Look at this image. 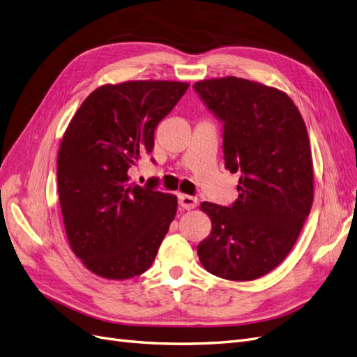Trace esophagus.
<instances>
[{
	"instance_id": "obj_1",
	"label": "esophagus",
	"mask_w": 357,
	"mask_h": 357,
	"mask_svg": "<svg viewBox=\"0 0 357 357\" xmlns=\"http://www.w3.org/2000/svg\"><path fill=\"white\" fill-rule=\"evenodd\" d=\"M198 204V199L193 198V197H189V195H178V205L183 208V210H193L197 207Z\"/></svg>"
}]
</instances>
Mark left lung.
Segmentation results:
<instances>
[{
  "mask_svg": "<svg viewBox=\"0 0 357 357\" xmlns=\"http://www.w3.org/2000/svg\"><path fill=\"white\" fill-rule=\"evenodd\" d=\"M201 100L223 122L225 167L240 172L231 207L202 202L210 235L198 245L215 277L250 282L290 253L314 199L310 138L287 93L247 79L201 80Z\"/></svg>",
  "mask_w": 357,
  "mask_h": 357,
  "instance_id": "8db88e82",
  "label": "left lung"
}]
</instances>
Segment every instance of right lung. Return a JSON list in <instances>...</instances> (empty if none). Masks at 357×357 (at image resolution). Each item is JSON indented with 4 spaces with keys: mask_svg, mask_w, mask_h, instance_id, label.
<instances>
[{
    "mask_svg": "<svg viewBox=\"0 0 357 357\" xmlns=\"http://www.w3.org/2000/svg\"><path fill=\"white\" fill-rule=\"evenodd\" d=\"M189 88L169 80L102 84L62 137L58 193L71 250L93 274L128 280L152 266L177 213V197L129 183L155 146V129Z\"/></svg>",
    "mask_w": 357,
    "mask_h": 357,
    "instance_id": "add662e5",
    "label": "right lung"
}]
</instances>
